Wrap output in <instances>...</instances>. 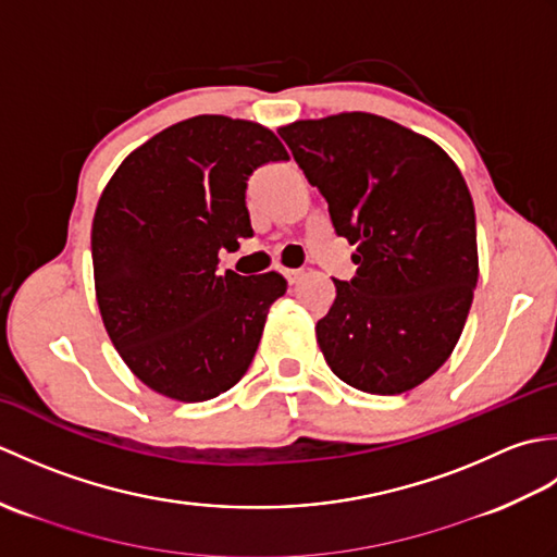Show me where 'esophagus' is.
<instances>
[{"instance_id": "obj_1", "label": "esophagus", "mask_w": 557, "mask_h": 557, "mask_svg": "<svg viewBox=\"0 0 557 557\" xmlns=\"http://www.w3.org/2000/svg\"><path fill=\"white\" fill-rule=\"evenodd\" d=\"M301 275H304L301 270H285V277H287L289 285H297V282L301 280Z\"/></svg>"}]
</instances>
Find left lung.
<instances>
[{
    "mask_svg": "<svg viewBox=\"0 0 557 557\" xmlns=\"http://www.w3.org/2000/svg\"><path fill=\"white\" fill-rule=\"evenodd\" d=\"M357 246L351 282L315 325L339 381L401 395L441 369L465 330L479 280L474 200L455 160L411 128L339 112L277 128Z\"/></svg>",
    "mask_w": 557,
    "mask_h": 557,
    "instance_id": "left-lung-1",
    "label": "left lung"
}]
</instances>
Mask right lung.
<instances>
[{"label":"right lung","instance_id":"1","mask_svg":"<svg viewBox=\"0 0 557 557\" xmlns=\"http://www.w3.org/2000/svg\"><path fill=\"white\" fill-rule=\"evenodd\" d=\"M277 160L289 152L268 126L198 114L128 152L104 186L90 232L98 309L152 393L206 401L251 366L287 280L218 275V253L253 234L246 180Z\"/></svg>","mask_w":557,"mask_h":557}]
</instances>
